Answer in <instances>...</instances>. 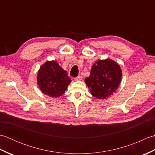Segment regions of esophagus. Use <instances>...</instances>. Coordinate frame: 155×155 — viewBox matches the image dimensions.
<instances>
[{"label": "esophagus", "mask_w": 155, "mask_h": 155, "mask_svg": "<svg viewBox=\"0 0 155 155\" xmlns=\"http://www.w3.org/2000/svg\"><path fill=\"white\" fill-rule=\"evenodd\" d=\"M82 79H83V77H82L81 76H78V77H76V78H74L75 81H81Z\"/></svg>", "instance_id": "34e87169"}]
</instances>
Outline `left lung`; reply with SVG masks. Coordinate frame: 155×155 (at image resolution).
I'll return each instance as SVG.
<instances>
[{
	"label": "left lung",
	"mask_w": 155,
	"mask_h": 155,
	"mask_svg": "<svg viewBox=\"0 0 155 155\" xmlns=\"http://www.w3.org/2000/svg\"><path fill=\"white\" fill-rule=\"evenodd\" d=\"M122 71L119 64L111 59L99 60L92 67L85 83L91 94L98 99H106L117 91L121 82Z\"/></svg>",
	"instance_id": "obj_1"
}]
</instances>
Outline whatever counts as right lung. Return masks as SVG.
<instances>
[{
	"mask_svg": "<svg viewBox=\"0 0 155 155\" xmlns=\"http://www.w3.org/2000/svg\"><path fill=\"white\" fill-rule=\"evenodd\" d=\"M71 82L67 71L63 70L57 61L46 62L38 72V87L45 94L52 98L63 94Z\"/></svg>",
	"mask_w": 155,
	"mask_h": 155,
	"instance_id": "right-lung-1",
	"label": "right lung"
}]
</instances>
